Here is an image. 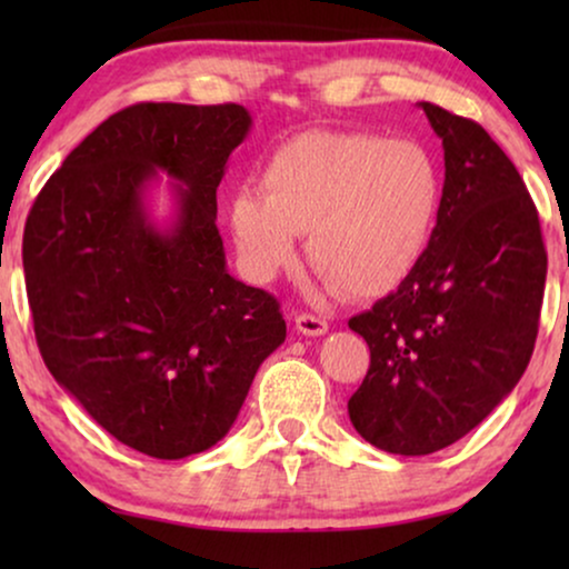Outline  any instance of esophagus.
<instances>
[{
    "mask_svg": "<svg viewBox=\"0 0 569 569\" xmlns=\"http://www.w3.org/2000/svg\"><path fill=\"white\" fill-rule=\"evenodd\" d=\"M295 329L306 333V337H323V333L329 331V321L313 313H300L295 316Z\"/></svg>",
    "mask_w": 569,
    "mask_h": 569,
    "instance_id": "1",
    "label": "esophagus"
}]
</instances>
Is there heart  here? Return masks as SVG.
<instances>
[{
	"label": "heart",
	"mask_w": 569,
	"mask_h": 569,
	"mask_svg": "<svg viewBox=\"0 0 569 569\" xmlns=\"http://www.w3.org/2000/svg\"><path fill=\"white\" fill-rule=\"evenodd\" d=\"M442 201L440 168L415 139L368 131H306L287 139L261 168V191L230 201L240 263L269 282L298 259L333 290L376 298L401 284L422 259Z\"/></svg>",
	"instance_id": "1"
}]
</instances>
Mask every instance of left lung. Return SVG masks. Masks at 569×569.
<instances>
[{
	"label": "left lung",
	"instance_id": "1",
	"mask_svg": "<svg viewBox=\"0 0 569 569\" xmlns=\"http://www.w3.org/2000/svg\"><path fill=\"white\" fill-rule=\"evenodd\" d=\"M419 108L446 152L438 224L399 290L349 318L370 347L349 419L396 456L453 446L516 388L547 282L539 212L508 154L477 121Z\"/></svg>",
	"mask_w": 569,
	"mask_h": 569
}]
</instances>
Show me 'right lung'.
Instances as JSON below:
<instances>
[{
  "instance_id": "1",
  "label": "right lung",
  "mask_w": 569,
  "mask_h": 569,
  "mask_svg": "<svg viewBox=\"0 0 569 569\" xmlns=\"http://www.w3.org/2000/svg\"><path fill=\"white\" fill-rule=\"evenodd\" d=\"M243 106L137 103L82 139L33 201L22 269L46 368L123 446L176 461L222 440L287 337L274 295L230 277L217 186ZM162 169L177 217L143 204Z\"/></svg>"
}]
</instances>
